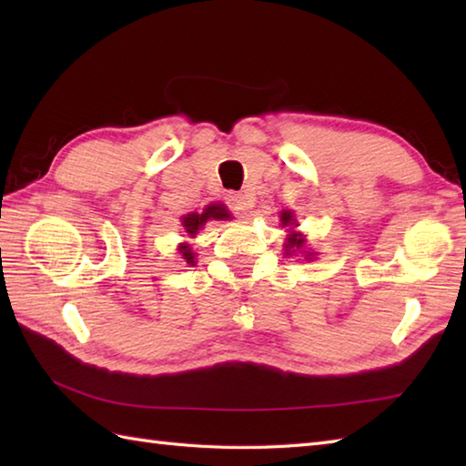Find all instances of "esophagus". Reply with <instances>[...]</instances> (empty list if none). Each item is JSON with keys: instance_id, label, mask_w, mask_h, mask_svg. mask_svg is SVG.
I'll return each mask as SVG.
<instances>
[{"instance_id": "obj_1", "label": "esophagus", "mask_w": 466, "mask_h": 466, "mask_svg": "<svg viewBox=\"0 0 466 466\" xmlns=\"http://www.w3.org/2000/svg\"><path fill=\"white\" fill-rule=\"evenodd\" d=\"M228 206L232 208L234 214L246 216L252 208V198L246 192H230L228 194Z\"/></svg>"}]
</instances>
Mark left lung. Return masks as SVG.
I'll return each instance as SVG.
<instances>
[{"label": "left lung", "instance_id": "1", "mask_svg": "<svg viewBox=\"0 0 466 466\" xmlns=\"http://www.w3.org/2000/svg\"><path fill=\"white\" fill-rule=\"evenodd\" d=\"M280 222H282V226H292V224H294V214H292L290 210H284V212L280 214ZM304 242H306V240H304V236H302L300 232L289 234V238H286V244H284L286 254H294V252L302 250ZM302 252H306V250H302ZM306 256H312V252H306Z\"/></svg>", "mask_w": 466, "mask_h": 466}]
</instances>
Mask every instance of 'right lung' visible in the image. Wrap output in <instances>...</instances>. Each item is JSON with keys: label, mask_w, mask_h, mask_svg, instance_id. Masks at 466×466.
Returning a JSON list of instances; mask_svg holds the SVG:
<instances>
[{"label": "right lung", "mask_w": 466, "mask_h": 466, "mask_svg": "<svg viewBox=\"0 0 466 466\" xmlns=\"http://www.w3.org/2000/svg\"><path fill=\"white\" fill-rule=\"evenodd\" d=\"M226 218H230V212L226 210L224 204H210V206H206L204 212H200V214L192 212V214L184 216V218H182V226H184L186 234L190 236V238H194V236L198 234V230H202L204 224H206L208 220H226ZM177 250H180L182 258H184L187 264H194V252H192V248H190V244L184 242V244L177 246Z\"/></svg>", "instance_id": "add662e5"}]
</instances>
